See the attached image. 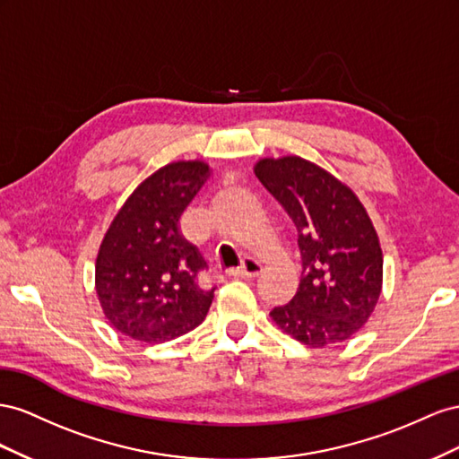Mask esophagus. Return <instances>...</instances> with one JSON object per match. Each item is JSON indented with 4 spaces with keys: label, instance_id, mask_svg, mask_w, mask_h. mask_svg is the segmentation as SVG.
Here are the masks:
<instances>
[{
    "label": "esophagus",
    "instance_id": "1",
    "mask_svg": "<svg viewBox=\"0 0 459 459\" xmlns=\"http://www.w3.org/2000/svg\"><path fill=\"white\" fill-rule=\"evenodd\" d=\"M261 271H264V267H261L259 261H255L252 257H246L238 269L229 271V277H234V279H254V277H257Z\"/></svg>",
    "mask_w": 459,
    "mask_h": 459
}]
</instances>
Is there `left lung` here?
Wrapping results in <instances>:
<instances>
[{
	"instance_id": "8db88e82",
	"label": "left lung",
	"mask_w": 459,
	"mask_h": 459,
	"mask_svg": "<svg viewBox=\"0 0 459 459\" xmlns=\"http://www.w3.org/2000/svg\"><path fill=\"white\" fill-rule=\"evenodd\" d=\"M254 173L292 217L302 279L290 304L269 316L309 348L344 342L369 321L383 290V250L348 185L299 155L261 157Z\"/></svg>"
}]
</instances>
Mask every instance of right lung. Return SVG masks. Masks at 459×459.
Here are the masks:
<instances>
[{
  "label": "right lung",
  "mask_w": 459,
  "mask_h": 459,
  "mask_svg": "<svg viewBox=\"0 0 459 459\" xmlns=\"http://www.w3.org/2000/svg\"><path fill=\"white\" fill-rule=\"evenodd\" d=\"M212 175L202 160L167 163L113 217L96 255V294L115 331L163 344L205 319L213 290L195 281L205 264L180 237L178 219Z\"/></svg>",
  "instance_id": "obj_1"
}]
</instances>
